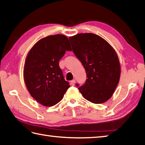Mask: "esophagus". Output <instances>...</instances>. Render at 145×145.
<instances>
[{"instance_id":"obj_1","label":"esophagus","mask_w":145,"mask_h":145,"mask_svg":"<svg viewBox=\"0 0 145 145\" xmlns=\"http://www.w3.org/2000/svg\"><path fill=\"white\" fill-rule=\"evenodd\" d=\"M70 84H71V86H75V80H72V81H70Z\"/></svg>"}]
</instances>
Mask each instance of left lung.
Here are the masks:
<instances>
[{
	"label": "left lung",
	"mask_w": 145,
	"mask_h": 145,
	"mask_svg": "<svg viewBox=\"0 0 145 145\" xmlns=\"http://www.w3.org/2000/svg\"><path fill=\"white\" fill-rule=\"evenodd\" d=\"M69 39L73 53L86 71V84L78 87L79 91L92 103L107 101L114 93L121 75L116 51L104 39L93 33H80Z\"/></svg>",
	"instance_id": "8db88e82"
}]
</instances>
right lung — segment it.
I'll return each mask as SVG.
<instances>
[{
  "instance_id": "right-lung-1",
  "label": "right lung",
  "mask_w": 145,
  "mask_h": 145,
  "mask_svg": "<svg viewBox=\"0 0 145 145\" xmlns=\"http://www.w3.org/2000/svg\"><path fill=\"white\" fill-rule=\"evenodd\" d=\"M66 51H72L67 36L50 35L36 42L25 58V86L31 95L42 106H55L70 87L59 67V60Z\"/></svg>"
}]
</instances>
